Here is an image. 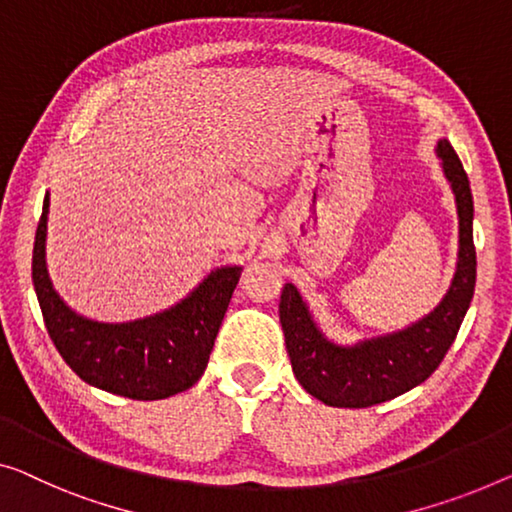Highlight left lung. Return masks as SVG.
<instances>
[{
    "label": "left lung",
    "instance_id": "left-lung-1",
    "mask_svg": "<svg viewBox=\"0 0 512 512\" xmlns=\"http://www.w3.org/2000/svg\"><path fill=\"white\" fill-rule=\"evenodd\" d=\"M437 156L451 183L460 218V253L451 289L430 315L407 329L363 340L352 347L335 345L312 322L299 289L287 282L280 296V324L292 370L312 398L329 407L361 409L398 398L439 368L451 349L476 287L474 197L467 172L448 140L437 142Z\"/></svg>",
    "mask_w": 512,
    "mask_h": 512
}]
</instances>
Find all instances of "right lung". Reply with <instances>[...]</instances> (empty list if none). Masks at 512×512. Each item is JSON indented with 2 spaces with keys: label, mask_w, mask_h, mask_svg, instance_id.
I'll list each match as a JSON object with an SVG mask.
<instances>
[{
  "label": "right lung",
  "mask_w": 512,
  "mask_h": 512,
  "mask_svg": "<svg viewBox=\"0 0 512 512\" xmlns=\"http://www.w3.org/2000/svg\"><path fill=\"white\" fill-rule=\"evenodd\" d=\"M50 197L36 227L32 280L45 329L75 375L131 400H163L204 375L216 335L239 282L241 266H220L186 299L158 315L103 324L73 312L52 289L45 269Z\"/></svg>",
  "instance_id": "1"
}]
</instances>
